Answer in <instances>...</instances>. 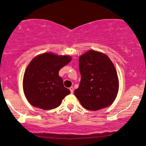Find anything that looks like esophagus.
<instances>
[{
  "label": "esophagus",
  "instance_id": "esophagus-1",
  "mask_svg": "<svg viewBox=\"0 0 146 146\" xmlns=\"http://www.w3.org/2000/svg\"><path fill=\"white\" fill-rule=\"evenodd\" d=\"M69 90H70L71 94H73V92H74V88H73V86H71L70 88H69Z\"/></svg>",
  "mask_w": 146,
  "mask_h": 146
}]
</instances>
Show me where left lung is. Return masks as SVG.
Here are the masks:
<instances>
[{
  "mask_svg": "<svg viewBox=\"0 0 146 146\" xmlns=\"http://www.w3.org/2000/svg\"><path fill=\"white\" fill-rule=\"evenodd\" d=\"M79 66L81 79L75 95L82 107L96 111L110 106L118 93L119 80L108 56L89 50L79 57Z\"/></svg>",
  "mask_w": 146,
  "mask_h": 146,
  "instance_id": "left-lung-1",
  "label": "left lung"
}]
</instances>
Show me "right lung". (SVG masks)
Returning <instances> with one entry per match:
<instances>
[{
	"instance_id": "right-lung-1",
	"label": "right lung",
	"mask_w": 146,
	"mask_h": 146,
	"mask_svg": "<svg viewBox=\"0 0 146 146\" xmlns=\"http://www.w3.org/2000/svg\"><path fill=\"white\" fill-rule=\"evenodd\" d=\"M71 60L69 56L44 53L30 62L23 76V87L26 98L33 106L49 110L60 106L71 93L64 86L59 71Z\"/></svg>"
}]
</instances>
